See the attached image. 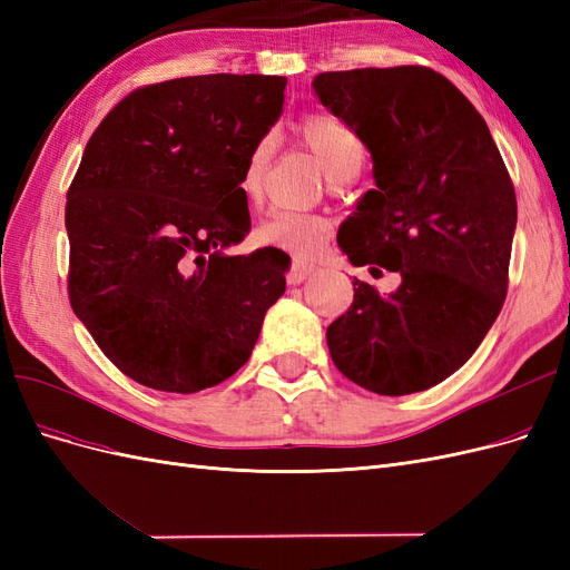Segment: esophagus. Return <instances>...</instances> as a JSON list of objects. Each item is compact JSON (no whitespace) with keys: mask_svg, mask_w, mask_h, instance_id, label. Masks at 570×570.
<instances>
[{"mask_svg":"<svg viewBox=\"0 0 570 570\" xmlns=\"http://www.w3.org/2000/svg\"><path fill=\"white\" fill-rule=\"evenodd\" d=\"M314 271H316V266H312V264L292 262L289 273H287V283H289V285H299V283H304Z\"/></svg>","mask_w":570,"mask_h":570,"instance_id":"34e87169","label":"esophagus"}]
</instances>
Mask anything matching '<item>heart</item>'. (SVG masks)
I'll list each match as a JSON object with an SVG mask.
<instances>
[{
  "label": "heart",
  "instance_id": "1",
  "mask_svg": "<svg viewBox=\"0 0 570 570\" xmlns=\"http://www.w3.org/2000/svg\"><path fill=\"white\" fill-rule=\"evenodd\" d=\"M297 142L304 145L325 168L331 180H350L364 164V145L358 135L342 118L325 111H308L292 126ZM273 145L268 137L254 142L249 149L243 174H239V193L256 204L264 193V178L271 164ZM331 220L316 212H275L256 230V239L266 247L283 249L295 258H314L331 237Z\"/></svg>",
  "mask_w": 570,
  "mask_h": 570
}]
</instances>
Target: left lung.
<instances>
[{
	"label": "left lung",
	"instance_id": "obj_1",
	"mask_svg": "<svg viewBox=\"0 0 570 570\" xmlns=\"http://www.w3.org/2000/svg\"><path fill=\"white\" fill-rule=\"evenodd\" d=\"M314 90L373 157L375 189L342 223L337 245L373 278L402 275L387 297L354 278L327 350L342 375L375 394L428 390L473 356L502 312L515 230L509 170L485 118L433 68L327 71Z\"/></svg>",
	"mask_w": 570,
	"mask_h": 570
}]
</instances>
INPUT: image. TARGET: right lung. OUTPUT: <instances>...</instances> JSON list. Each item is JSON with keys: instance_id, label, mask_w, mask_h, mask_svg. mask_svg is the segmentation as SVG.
<instances>
[{"instance_id": "obj_1", "label": "right lung", "mask_w": 570, "mask_h": 570, "mask_svg": "<svg viewBox=\"0 0 570 570\" xmlns=\"http://www.w3.org/2000/svg\"><path fill=\"white\" fill-rule=\"evenodd\" d=\"M283 76H193L132 90L68 187V299L111 364L193 394L247 364L289 256H228L249 233L239 174L283 111Z\"/></svg>"}]
</instances>
